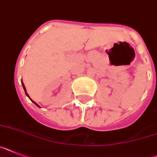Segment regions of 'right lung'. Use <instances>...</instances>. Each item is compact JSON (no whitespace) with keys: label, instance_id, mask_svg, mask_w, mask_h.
<instances>
[{"label":"right lung","instance_id":"right-lung-1","mask_svg":"<svg viewBox=\"0 0 157 157\" xmlns=\"http://www.w3.org/2000/svg\"><path fill=\"white\" fill-rule=\"evenodd\" d=\"M22 84H23V88H24V91H25V93H26V95H27V96H28V98H29V99H31V101L33 102V103H35V105H36V106H38V107H39V105H38V104H37V103H35V101H33V100H32V99H31V98H30V97H29V95H28V93H27V90H26V88H25V86H24V83L22 82Z\"/></svg>","mask_w":157,"mask_h":157}]
</instances>
